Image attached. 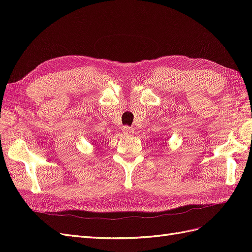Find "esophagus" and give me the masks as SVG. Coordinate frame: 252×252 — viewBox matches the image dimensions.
Instances as JSON below:
<instances>
[{
	"mask_svg": "<svg viewBox=\"0 0 252 252\" xmlns=\"http://www.w3.org/2000/svg\"><path fill=\"white\" fill-rule=\"evenodd\" d=\"M122 131L126 135H131L133 134V128L130 126H124L123 129H122Z\"/></svg>",
	"mask_w": 252,
	"mask_h": 252,
	"instance_id": "esophagus-1",
	"label": "esophagus"
}]
</instances>
